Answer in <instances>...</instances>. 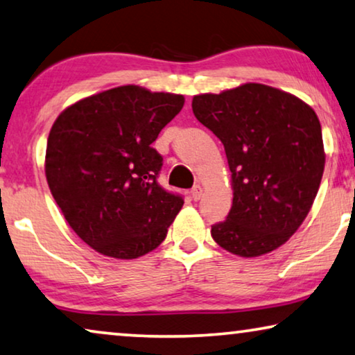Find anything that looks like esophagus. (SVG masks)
<instances>
[{"instance_id": "34e87169", "label": "esophagus", "mask_w": 355, "mask_h": 355, "mask_svg": "<svg viewBox=\"0 0 355 355\" xmlns=\"http://www.w3.org/2000/svg\"><path fill=\"white\" fill-rule=\"evenodd\" d=\"M191 198L194 200H199L202 198V187H200V184H196V187L191 189Z\"/></svg>"}]
</instances>
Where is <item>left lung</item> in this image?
Listing matches in <instances>:
<instances>
[{
  "label": "left lung",
  "instance_id": "1",
  "mask_svg": "<svg viewBox=\"0 0 355 355\" xmlns=\"http://www.w3.org/2000/svg\"><path fill=\"white\" fill-rule=\"evenodd\" d=\"M193 113L221 140L232 207L211 237L232 255L253 258L284 245L308 216L324 175L315 111L280 89L245 83L193 97Z\"/></svg>",
  "mask_w": 355,
  "mask_h": 355
}]
</instances>
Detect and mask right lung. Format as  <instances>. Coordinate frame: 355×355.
Wrapping results in <instances>:
<instances>
[{
	"label": "right lung",
	"mask_w": 355,
	"mask_h": 355,
	"mask_svg": "<svg viewBox=\"0 0 355 355\" xmlns=\"http://www.w3.org/2000/svg\"><path fill=\"white\" fill-rule=\"evenodd\" d=\"M183 105L180 94L129 84L57 116L46 180L68 225L95 252L134 260L166 239L183 199L157 184L162 157L151 144Z\"/></svg>",
	"instance_id": "add662e5"
}]
</instances>
